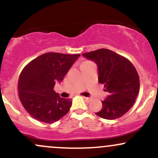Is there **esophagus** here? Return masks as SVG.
Returning a JSON list of instances; mask_svg holds the SVG:
<instances>
[{
	"label": "esophagus",
	"mask_w": 158,
	"mask_h": 158,
	"mask_svg": "<svg viewBox=\"0 0 158 158\" xmlns=\"http://www.w3.org/2000/svg\"><path fill=\"white\" fill-rule=\"evenodd\" d=\"M83 97V99H86V100H90V98L89 97Z\"/></svg>",
	"instance_id": "obj_1"
}]
</instances>
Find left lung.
I'll return each mask as SVG.
<instances>
[{"label":"left lung","mask_w":158,"mask_h":158,"mask_svg":"<svg viewBox=\"0 0 158 158\" xmlns=\"http://www.w3.org/2000/svg\"><path fill=\"white\" fill-rule=\"evenodd\" d=\"M98 68V81L104 84L108 95L102 101V108L95 113L106 119H115L131 109L139 90L137 70L130 61L108 49L82 54Z\"/></svg>","instance_id":"left-lung-1"}]
</instances>
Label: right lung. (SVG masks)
Listing matches in <instances>:
<instances>
[{
    "mask_svg": "<svg viewBox=\"0 0 158 158\" xmlns=\"http://www.w3.org/2000/svg\"><path fill=\"white\" fill-rule=\"evenodd\" d=\"M80 54L47 52L30 61L19 77V94L23 108L33 118L53 123L68 113L72 100L54 91Z\"/></svg>",
    "mask_w": 158,
    "mask_h": 158,
    "instance_id": "obj_1",
    "label": "right lung"
}]
</instances>
